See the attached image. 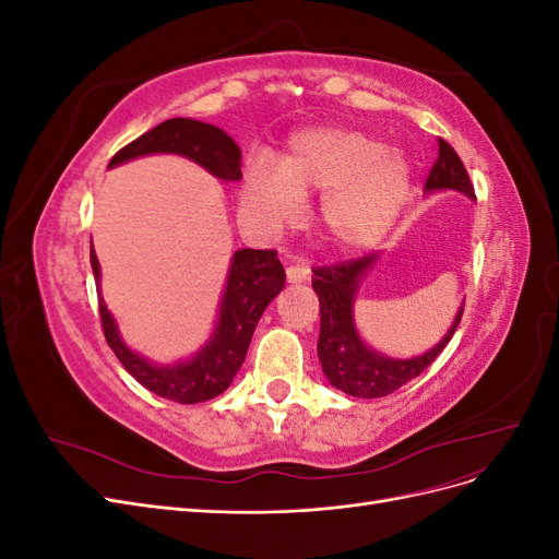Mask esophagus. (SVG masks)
Returning a JSON list of instances; mask_svg holds the SVG:
<instances>
[{
    "mask_svg": "<svg viewBox=\"0 0 559 559\" xmlns=\"http://www.w3.org/2000/svg\"><path fill=\"white\" fill-rule=\"evenodd\" d=\"M310 267L308 265H289L286 267V280L292 284H300V282H308L310 280Z\"/></svg>",
    "mask_w": 559,
    "mask_h": 559,
    "instance_id": "obj_1",
    "label": "esophagus"
}]
</instances>
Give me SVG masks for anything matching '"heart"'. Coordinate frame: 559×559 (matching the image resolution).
Listing matches in <instances>:
<instances>
[{"label": "heart", "mask_w": 559, "mask_h": 559, "mask_svg": "<svg viewBox=\"0 0 559 559\" xmlns=\"http://www.w3.org/2000/svg\"><path fill=\"white\" fill-rule=\"evenodd\" d=\"M314 193H321V238L337 253H359L399 222L413 193V167L368 132L306 128L289 140L275 167L251 160L240 181L242 212L267 230L292 224L300 198Z\"/></svg>", "instance_id": "b5f03b06"}]
</instances>
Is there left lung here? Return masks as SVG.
Wrapping results in <instances>:
<instances>
[{
    "instance_id": "1",
    "label": "left lung",
    "mask_w": 559,
    "mask_h": 559,
    "mask_svg": "<svg viewBox=\"0 0 559 559\" xmlns=\"http://www.w3.org/2000/svg\"><path fill=\"white\" fill-rule=\"evenodd\" d=\"M460 191L468 198L476 200L473 193V183L468 179L466 167L456 151L445 142L438 140V158L427 177L425 191ZM378 263V253H366L361 259L335 263V265H321L314 267L312 273V289L319 298V312H321V326H319V343L317 354L321 361V370L329 378V382L341 389V392L359 399H380L396 392L399 386L417 378L421 370L433 364V359L445 349L450 337L454 335L456 326L462 321L464 302L460 312H456L450 331L436 347L419 354L413 359H392L386 354L370 349L354 324V298L361 280L370 267Z\"/></svg>"
}]
</instances>
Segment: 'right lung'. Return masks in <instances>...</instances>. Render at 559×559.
<instances>
[{
  "label": "right lung",
  "mask_w": 559,
  "mask_h": 559,
  "mask_svg": "<svg viewBox=\"0 0 559 559\" xmlns=\"http://www.w3.org/2000/svg\"><path fill=\"white\" fill-rule=\"evenodd\" d=\"M151 154H177L205 167L210 175L224 181L242 179L240 146L233 138L210 123L193 118H170L142 138L123 146L109 160V167ZM91 265L99 289V261L91 247ZM284 267L273 249H238L233 253L222 310L214 333L191 359L160 366L132 352L118 335V326L99 298V319L109 347L128 373L154 392L175 403H202L218 396L230 386L238 373L267 302L284 289Z\"/></svg>",
  "instance_id": "1"
}]
</instances>
